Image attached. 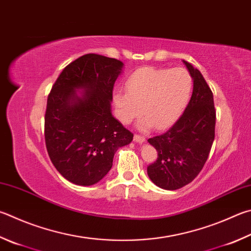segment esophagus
<instances>
[{"mask_svg": "<svg viewBox=\"0 0 251 251\" xmlns=\"http://www.w3.org/2000/svg\"><path fill=\"white\" fill-rule=\"evenodd\" d=\"M134 141H135V143H138V144H143V143H145V137H143V136H139V135H135L134 136Z\"/></svg>", "mask_w": 251, "mask_h": 251, "instance_id": "34e87169", "label": "esophagus"}]
</instances>
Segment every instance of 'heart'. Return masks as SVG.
I'll return each instance as SVG.
<instances>
[{"label":"heart","mask_w":251,"mask_h":251,"mask_svg":"<svg viewBox=\"0 0 251 251\" xmlns=\"http://www.w3.org/2000/svg\"><path fill=\"white\" fill-rule=\"evenodd\" d=\"M126 92L113 95L116 116L123 124L145 113L137 122L140 130L156 126L165 129L179 120L190 102L193 79L184 68L144 67L133 72L125 82Z\"/></svg>","instance_id":"1"}]
</instances>
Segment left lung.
<instances>
[{
	"instance_id": "1",
	"label": "left lung",
	"mask_w": 251,
	"mask_h": 251,
	"mask_svg": "<svg viewBox=\"0 0 251 251\" xmlns=\"http://www.w3.org/2000/svg\"><path fill=\"white\" fill-rule=\"evenodd\" d=\"M193 79V92L184 113L170 129L148 143L158 158L147 173L154 184L177 190L189 184L202 170L215 137L216 112L213 93L201 72L183 60Z\"/></svg>"
}]
</instances>
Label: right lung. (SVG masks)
<instances>
[{
    "label": "right lung",
    "instance_id": "obj_1",
    "mask_svg": "<svg viewBox=\"0 0 251 251\" xmlns=\"http://www.w3.org/2000/svg\"><path fill=\"white\" fill-rule=\"evenodd\" d=\"M124 63L88 53L62 70L47 100L45 141L59 173L76 185H93L113 166L118 148L134 135L112 115L113 88Z\"/></svg>",
    "mask_w": 251,
    "mask_h": 251
}]
</instances>
